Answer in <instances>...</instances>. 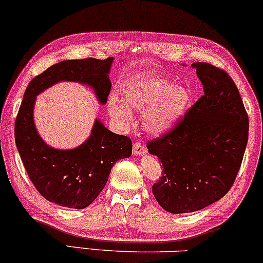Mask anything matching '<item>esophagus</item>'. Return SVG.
<instances>
[{
    "label": "esophagus",
    "instance_id": "obj_1",
    "mask_svg": "<svg viewBox=\"0 0 263 263\" xmlns=\"http://www.w3.org/2000/svg\"><path fill=\"white\" fill-rule=\"evenodd\" d=\"M145 153H147V149H145L144 145L141 144V143L136 142L134 144V155L142 156V155H144Z\"/></svg>",
    "mask_w": 263,
    "mask_h": 263
}]
</instances>
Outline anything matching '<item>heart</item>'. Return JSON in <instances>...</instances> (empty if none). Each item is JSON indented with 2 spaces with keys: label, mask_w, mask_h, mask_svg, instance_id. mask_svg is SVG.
I'll return each instance as SVG.
<instances>
[{
  "label": "heart",
  "mask_w": 263,
  "mask_h": 263,
  "mask_svg": "<svg viewBox=\"0 0 263 263\" xmlns=\"http://www.w3.org/2000/svg\"><path fill=\"white\" fill-rule=\"evenodd\" d=\"M122 101L111 96L108 110L120 126L132 120L129 109L142 111L143 127L148 134L162 135L170 131L183 118L192 102V93L183 85L158 75H137L125 80L121 85Z\"/></svg>",
  "instance_id": "b5f03b06"
}]
</instances>
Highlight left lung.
Wrapping results in <instances>:
<instances>
[{
	"mask_svg": "<svg viewBox=\"0 0 263 263\" xmlns=\"http://www.w3.org/2000/svg\"><path fill=\"white\" fill-rule=\"evenodd\" d=\"M191 66L197 69L204 96L170 132L147 144L164 167L153 194L171 214L201 210L223 198L249 137L247 110L231 76L209 63Z\"/></svg>",
	"mask_w": 263,
	"mask_h": 263,
	"instance_id": "left-lung-1",
	"label": "left lung"
}]
</instances>
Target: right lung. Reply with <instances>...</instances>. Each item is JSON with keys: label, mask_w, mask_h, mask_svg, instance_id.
Segmentation results:
<instances>
[{"label": "right lung", "mask_w": 263, "mask_h": 263, "mask_svg": "<svg viewBox=\"0 0 263 263\" xmlns=\"http://www.w3.org/2000/svg\"><path fill=\"white\" fill-rule=\"evenodd\" d=\"M114 58L63 61L30 81L15 120V144L32 184L48 201L70 209H85L107 184L115 162L129 158L132 142L116 135L96 119L91 135L74 149L48 145L34 121L36 96L62 81L79 82L95 91L101 104L108 101L111 82L109 72Z\"/></svg>", "instance_id": "1"}]
</instances>
